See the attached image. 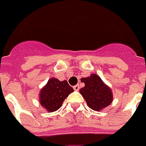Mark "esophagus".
<instances>
[{
  "label": "esophagus",
  "mask_w": 146,
  "mask_h": 146,
  "mask_svg": "<svg viewBox=\"0 0 146 146\" xmlns=\"http://www.w3.org/2000/svg\"><path fill=\"white\" fill-rule=\"evenodd\" d=\"M73 89H74V90H79V89H80L79 85H76V86H73Z\"/></svg>",
  "instance_id": "34e87169"
}]
</instances>
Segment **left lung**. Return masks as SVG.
<instances>
[{
  "mask_svg": "<svg viewBox=\"0 0 146 146\" xmlns=\"http://www.w3.org/2000/svg\"><path fill=\"white\" fill-rule=\"evenodd\" d=\"M85 83V86L80 89L88 107L94 111H101V109L108 107L112 102V93L111 89L106 86L102 79L95 74L89 78L81 79Z\"/></svg>",
  "mask_w": 146,
  "mask_h": 146,
  "instance_id": "8db88e82",
  "label": "left lung"
}]
</instances>
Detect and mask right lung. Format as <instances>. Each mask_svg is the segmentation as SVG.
I'll use <instances>...</instances> for the list:
<instances>
[{
	"instance_id": "obj_1",
	"label": "right lung",
	"mask_w": 146,
	"mask_h": 146,
	"mask_svg": "<svg viewBox=\"0 0 146 146\" xmlns=\"http://www.w3.org/2000/svg\"><path fill=\"white\" fill-rule=\"evenodd\" d=\"M73 91L67 81L60 82L56 78L50 79L39 94V102L48 112L58 110L64 99Z\"/></svg>"
}]
</instances>
